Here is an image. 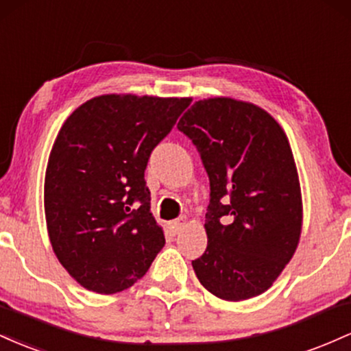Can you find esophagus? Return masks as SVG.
Segmentation results:
<instances>
[{"label":"esophagus","instance_id":"esophagus-1","mask_svg":"<svg viewBox=\"0 0 351 351\" xmlns=\"http://www.w3.org/2000/svg\"><path fill=\"white\" fill-rule=\"evenodd\" d=\"M189 222V217H186V215H182V217H179V219H176L174 222L171 223V227H172V230L174 232H179L180 228H182L184 226H186V223Z\"/></svg>","mask_w":351,"mask_h":351}]
</instances>
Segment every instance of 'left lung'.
<instances>
[{"label":"left lung","instance_id":"left-lung-1","mask_svg":"<svg viewBox=\"0 0 351 351\" xmlns=\"http://www.w3.org/2000/svg\"><path fill=\"white\" fill-rule=\"evenodd\" d=\"M177 129L199 151L210 182L207 249L192 267L215 297L247 300L269 290L297 250L302 194L280 124L250 102L197 101Z\"/></svg>","mask_w":351,"mask_h":351}]
</instances>
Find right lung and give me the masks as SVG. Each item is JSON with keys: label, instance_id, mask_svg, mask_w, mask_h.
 <instances>
[{"label": "right lung", "instance_id": "1", "mask_svg": "<svg viewBox=\"0 0 351 351\" xmlns=\"http://www.w3.org/2000/svg\"><path fill=\"white\" fill-rule=\"evenodd\" d=\"M189 104V97L104 94L62 124L46 167V223L58 261L90 292L132 287L164 247L144 171Z\"/></svg>", "mask_w": 351, "mask_h": 351}]
</instances>
